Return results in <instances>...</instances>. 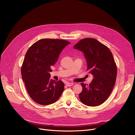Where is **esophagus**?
Returning <instances> with one entry per match:
<instances>
[{
    "label": "esophagus",
    "mask_w": 135,
    "mask_h": 135,
    "mask_svg": "<svg viewBox=\"0 0 135 135\" xmlns=\"http://www.w3.org/2000/svg\"><path fill=\"white\" fill-rule=\"evenodd\" d=\"M73 84H74V83H66V85L68 87L71 86V85H73Z\"/></svg>",
    "instance_id": "obj_1"
}]
</instances>
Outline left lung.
Segmentation results:
<instances>
[{"mask_svg": "<svg viewBox=\"0 0 135 135\" xmlns=\"http://www.w3.org/2000/svg\"><path fill=\"white\" fill-rule=\"evenodd\" d=\"M74 48L82 52L87 61V70L93 79L89 85L81 83L79 93L81 103L96 107L107 100L116 81L117 68L112 53L108 47L93 38H84Z\"/></svg>", "mask_w": 135, "mask_h": 135, "instance_id": "8db88e82", "label": "left lung"}]
</instances>
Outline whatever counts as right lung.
<instances>
[{
    "instance_id": "obj_1",
    "label": "right lung",
    "mask_w": 135,
    "mask_h": 135,
    "mask_svg": "<svg viewBox=\"0 0 135 135\" xmlns=\"http://www.w3.org/2000/svg\"><path fill=\"white\" fill-rule=\"evenodd\" d=\"M69 44L62 39H43L28 48L21 67V75L28 95L35 103L52 104L62 93L64 83L51 79L50 72L61 52Z\"/></svg>"
}]
</instances>
